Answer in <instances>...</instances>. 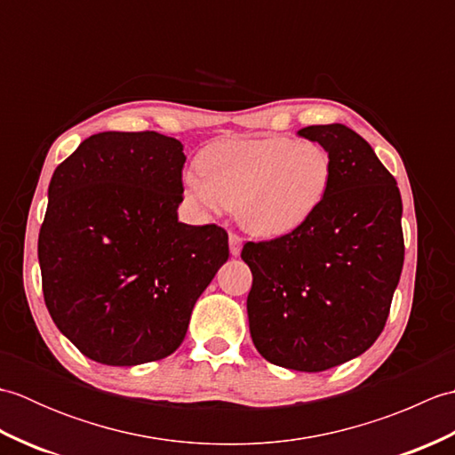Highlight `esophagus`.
Segmentation results:
<instances>
[{"label":"esophagus","mask_w":455,"mask_h":455,"mask_svg":"<svg viewBox=\"0 0 455 455\" xmlns=\"http://www.w3.org/2000/svg\"><path fill=\"white\" fill-rule=\"evenodd\" d=\"M228 246H230V254L240 256V250H243V238L238 235H230L228 236Z\"/></svg>","instance_id":"34e87169"}]
</instances>
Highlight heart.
Segmentation results:
<instances>
[{
  "instance_id": "b5f03b06",
  "label": "heart",
  "mask_w": 455,
  "mask_h": 455,
  "mask_svg": "<svg viewBox=\"0 0 455 455\" xmlns=\"http://www.w3.org/2000/svg\"><path fill=\"white\" fill-rule=\"evenodd\" d=\"M183 176L188 196L207 212L236 207L240 227L259 238L291 235L315 215L331 183V156L316 142L282 137L220 140Z\"/></svg>"
}]
</instances>
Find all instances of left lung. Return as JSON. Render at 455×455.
<instances>
[{"label": "left lung", "mask_w": 455, "mask_h": 455, "mask_svg": "<svg viewBox=\"0 0 455 455\" xmlns=\"http://www.w3.org/2000/svg\"><path fill=\"white\" fill-rule=\"evenodd\" d=\"M331 156L321 207L291 235L246 243L250 336L267 362L324 371L362 355L381 334L399 285L404 243L397 181L346 124L297 132Z\"/></svg>", "instance_id": "1"}]
</instances>
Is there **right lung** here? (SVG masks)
<instances>
[{
    "mask_svg": "<svg viewBox=\"0 0 455 455\" xmlns=\"http://www.w3.org/2000/svg\"><path fill=\"white\" fill-rule=\"evenodd\" d=\"M183 144L160 132H100L52 173L38 235L48 313L93 362L173 354L228 259L217 225L180 222Z\"/></svg>",
    "mask_w": 455,
    "mask_h": 455,
    "instance_id": "1",
    "label": "right lung"
}]
</instances>
